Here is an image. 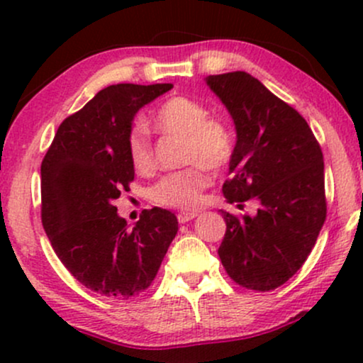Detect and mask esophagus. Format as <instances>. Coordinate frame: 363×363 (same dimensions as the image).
<instances>
[{
  "mask_svg": "<svg viewBox=\"0 0 363 363\" xmlns=\"http://www.w3.org/2000/svg\"><path fill=\"white\" fill-rule=\"evenodd\" d=\"M196 216H198V211H181V213L177 215V220L179 223H186L189 222V220L196 218Z\"/></svg>",
  "mask_w": 363,
  "mask_h": 363,
  "instance_id": "34e87169",
  "label": "esophagus"
}]
</instances>
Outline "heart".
<instances>
[{"instance_id": "heart-1", "label": "heart", "mask_w": 363, "mask_h": 363, "mask_svg": "<svg viewBox=\"0 0 363 363\" xmlns=\"http://www.w3.org/2000/svg\"><path fill=\"white\" fill-rule=\"evenodd\" d=\"M155 126L164 135L184 136L182 162L189 167L164 176L150 191L158 205L170 208L199 206L203 191L210 184L206 167L220 170L230 164L235 152V136L230 124L210 114L203 102L177 95L170 97L155 112ZM128 155L138 172L147 174L155 167L152 141L145 128L136 126L128 136Z\"/></svg>"}]
</instances>
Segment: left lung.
Instances as JSON below:
<instances>
[{
  "label": "left lung",
  "instance_id": "1",
  "mask_svg": "<svg viewBox=\"0 0 363 363\" xmlns=\"http://www.w3.org/2000/svg\"><path fill=\"white\" fill-rule=\"evenodd\" d=\"M237 143L225 181L228 203H259L257 215H232L218 256L237 285L269 291L306 262L326 220L323 152L307 121L245 72L211 74Z\"/></svg>",
  "mask_w": 363,
  "mask_h": 363
}]
</instances>
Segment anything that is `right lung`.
Segmentation results:
<instances>
[{"label":"right lung","instance_id":"right-lung-1","mask_svg":"<svg viewBox=\"0 0 363 363\" xmlns=\"http://www.w3.org/2000/svg\"><path fill=\"white\" fill-rule=\"evenodd\" d=\"M172 83L104 89L57 128L40 165V216L62 264L104 297H136L152 285L179 227L162 208L143 210L133 228L114 199L129 191L135 167L128 136L145 104Z\"/></svg>","mask_w":363,"mask_h":363}]
</instances>
